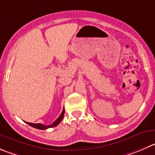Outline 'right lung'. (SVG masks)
Here are the masks:
<instances>
[{"label":"right lung","mask_w":155,"mask_h":155,"mask_svg":"<svg viewBox=\"0 0 155 155\" xmlns=\"http://www.w3.org/2000/svg\"><path fill=\"white\" fill-rule=\"evenodd\" d=\"M64 113H65V110H64V109L63 110L62 113H61V114L60 115L59 117H58V119H57L56 120H55L54 122L51 124V125L46 126V125H43V124H31V123H28V122H25V123H26L28 125L31 126V127H34V128H35V129H38V130H46V129L51 128V127H56L57 125H58V124L61 122V120H63V118H64Z\"/></svg>","instance_id":"add662e5"}]
</instances>
